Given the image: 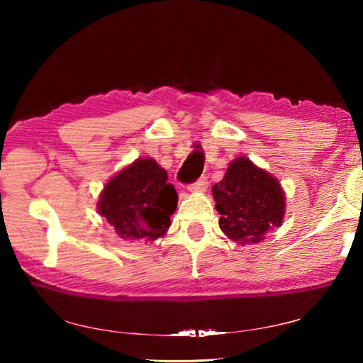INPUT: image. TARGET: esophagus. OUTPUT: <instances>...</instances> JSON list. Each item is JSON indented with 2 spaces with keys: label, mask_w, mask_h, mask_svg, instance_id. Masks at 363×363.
Wrapping results in <instances>:
<instances>
[{
  "label": "esophagus",
  "mask_w": 363,
  "mask_h": 363,
  "mask_svg": "<svg viewBox=\"0 0 363 363\" xmlns=\"http://www.w3.org/2000/svg\"><path fill=\"white\" fill-rule=\"evenodd\" d=\"M206 187H208V179L205 176H201L200 179H196L194 184H190L187 189L190 192H205Z\"/></svg>",
  "instance_id": "1"
}]
</instances>
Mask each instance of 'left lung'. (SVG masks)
Segmentation results:
<instances>
[{"label": "left lung", "mask_w": 363, "mask_h": 363, "mask_svg": "<svg viewBox=\"0 0 363 363\" xmlns=\"http://www.w3.org/2000/svg\"><path fill=\"white\" fill-rule=\"evenodd\" d=\"M213 196L220 214V230L238 245L261 242L269 230L284 223L281 186L247 157L233 160L223 181L213 186Z\"/></svg>", "instance_id": "left-lung-1"}]
</instances>
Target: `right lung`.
Instances as JSON below:
<instances>
[{
  "label": "right lung",
  "mask_w": 363,
  "mask_h": 363,
  "mask_svg": "<svg viewBox=\"0 0 363 363\" xmlns=\"http://www.w3.org/2000/svg\"><path fill=\"white\" fill-rule=\"evenodd\" d=\"M153 158H138L104 187L97 211L121 238L153 242L163 237L176 211L177 192Z\"/></svg>",
  "instance_id": "add662e5"
}]
</instances>
